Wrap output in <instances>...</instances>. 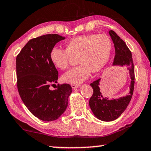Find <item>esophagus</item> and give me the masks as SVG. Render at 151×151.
I'll list each match as a JSON object with an SVG mask.
<instances>
[{
    "instance_id": "obj_1",
    "label": "esophagus",
    "mask_w": 151,
    "mask_h": 151,
    "mask_svg": "<svg viewBox=\"0 0 151 151\" xmlns=\"http://www.w3.org/2000/svg\"><path fill=\"white\" fill-rule=\"evenodd\" d=\"M71 86H72V89H74V90L77 89V88H78L79 87V86L77 85V84H72Z\"/></svg>"
}]
</instances>
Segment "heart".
Instances as JSON below:
<instances>
[{"label": "heart", "instance_id": "b5f03b06", "mask_svg": "<svg viewBox=\"0 0 151 151\" xmlns=\"http://www.w3.org/2000/svg\"><path fill=\"white\" fill-rule=\"evenodd\" d=\"M112 52V41L108 36L84 35L70 39L65 43V50L55 47L50 53V59L55 68L65 70L68 67L70 55H77L79 64L62 76L65 83H81L90 73L98 72L107 64Z\"/></svg>", "mask_w": 151, "mask_h": 151}]
</instances>
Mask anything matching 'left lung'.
Segmentation results:
<instances>
[{
  "mask_svg": "<svg viewBox=\"0 0 151 151\" xmlns=\"http://www.w3.org/2000/svg\"><path fill=\"white\" fill-rule=\"evenodd\" d=\"M109 35L114 43L115 55L112 63L113 66H128L130 77L129 93L127 95L117 99H109L104 96L100 90V81L99 79L90 83L93 89V94L89 101L90 109L97 119L104 122H112L117 119L124 112L131 100L134 90V65L132 62V54L123 40L113 30H110Z\"/></svg>",
  "mask_w": 151,
  "mask_h": 151,
  "instance_id": "1",
  "label": "left lung"
}]
</instances>
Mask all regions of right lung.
<instances>
[{
    "instance_id": "right-lung-1",
    "label": "right lung",
    "mask_w": 151,
    "mask_h": 151,
    "mask_svg": "<svg viewBox=\"0 0 151 151\" xmlns=\"http://www.w3.org/2000/svg\"><path fill=\"white\" fill-rule=\"evenodd\" d=\"M65 38L57 34L32 39L17 57V88L27 109L39 119H57L68 105L72 93L69 84L58 85L50 90V83H57L58 71L50 59V53L58 42Z\"/></svg>"
}]
</instances>
